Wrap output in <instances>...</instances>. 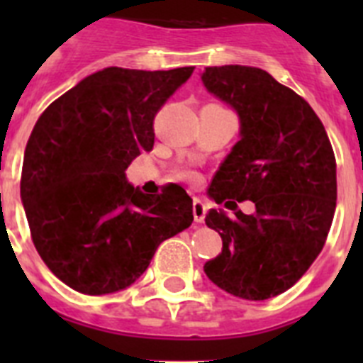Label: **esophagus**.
Returning a JSON list of instances; mask_svg holds the SVG:
<instances>
[{
  "instance_id": "1",
  "label": "esophagus",
  "mask_w": 363,
  "mask_h": 363,
  "mask_svg": "<svg viewBox=\"0 0 363 363\" xmlns=\"http://www.w3.org/2000/svg\"><path fill=\"white\" fill-rule=\"evenodd\" d=\"M205 213H207V207H205L203 201H201L200 198H194V201H192V214H194V221H196V223H203Z\"/></svg>"
}]
</instances>
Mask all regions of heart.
Wrapping results in <instances>:
<instances>
[{
  "mask_svg": "<svg viewBox=\"0 0 363 363\" xmlns=\"http://www.w3.org/2000/svg\"><path fill=\"white\" fill-rule=\"evenodd\" d=\"M191 178H194V176H191Z\"/></svg>",
  "mask_w": 363,
  "mask_h": 363,
  "instance_id": "b5f03b06",
  "label": "heart"
}]
</instances>
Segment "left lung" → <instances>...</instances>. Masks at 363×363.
<instances>
[{
    "label": "left lung",
    "mask_w": 363,
    "mask_h": 363,
    "mask_svg": "<svg viewBox=\"0 0 363 363\" xmlns=\"http://www.w3.org/2000/svg\"><path fill=\"white\" fill-rule=\"evenodd\" d=\"M207 91L240 116V142L214 174L205 223L221 255L205 264L213 284L243 300L291 289L325 245L336 209V160L322 121L306 99L256 67H207ZM233 199H251L243 215Z\"/></svg>",
    "instance_id": "1"
}]
</instances>
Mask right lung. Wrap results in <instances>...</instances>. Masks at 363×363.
Wrapping results in <instances>:
<instances>
[{
    "mask_svg": "<svg viewBox=\"0 0 363 363\" xmlns=\"http://www.w3.org/2000/svg\"><path fill=\"white\" fill-rule=\"evenodd\" d=\"M194 67H108L60 96L38 118L21 169V201L45 265L70 289L108 294L149 267L163 240L192 223L178 185L143 194L125 169L154 145V116Z\"/></svg>",
    "mask_w": 363,
    "mask_h": 363,
    "instance_id": "obj_1",
    "label": "right lung"
}]
</instances>
